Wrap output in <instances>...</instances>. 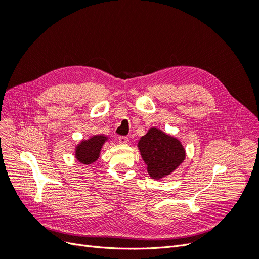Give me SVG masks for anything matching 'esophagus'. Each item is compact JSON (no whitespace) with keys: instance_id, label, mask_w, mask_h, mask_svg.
Returning <instances> with one entry per match:
<instances>
[{"instance_id":"34e87169","label":"esophagus","mask_w":259,"mask_h":259,"mask_svg":"<svg viewBox=\"0 0 259 259\" xmlns=\"http://www.w3.org/2000/svg\"><path fill=\"white\" fill-rule=\"evenodd\" d=\"M119 143L123 144V145L127 144L128 143V137H126V136H120L119 137Z\"/></svg>"}]
</instances>
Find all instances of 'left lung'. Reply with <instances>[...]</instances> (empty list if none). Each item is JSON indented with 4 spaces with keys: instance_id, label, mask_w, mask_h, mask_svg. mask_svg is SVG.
Wrapping results in <instances>:
<instances>
[{
    "instance_id": "1",
    "label": "left lung",
    "mask_w": 259,
    "mask_h": 259,
    "mask_svg": "<svg viewBox=\"0 0 259 259\" xmlns=\"http://www.w3.org/2000/svg\"><path fill=\"white\" fill-rule=\"evenodd\" d=\"M137 146L152 179L170 175L186 158V150L179 139L156 127L149 130Z\"/></svg>"
}]
</instances>
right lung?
Returning <instances> with one entry per match:
<instances>
[{
  "instance_id": "add662e5",
  "label": "right lung",
  "mask_w": 259,
  "mask_h": 259,
  "mask_svg": "<svg viewBox=\"0 0 259 259\" xmlns=\"http://www.w3.org/2000/svg\"><path fill=\"white\" fill-rule=\"evenodd\" d=\"M107 140L108 136L105 134L93 135L89 139L81 140V143L77 144L75 147V159L80 163L86 164V165L97 161L100 155L101 148H103Z\"/></svg>"
}]
</instances>
